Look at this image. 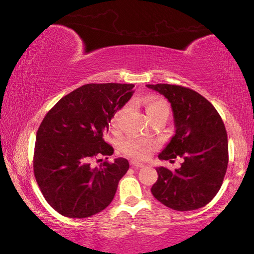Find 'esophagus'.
Returning a JSON list of instances; mask_svg holds the SVG:
<instances>
[{
	"instance_id": "34e87169",
	"label": "esophagus",
	"mask_w": 254,
	"mask_h": 254,
	"mask_svg": "<svg viewBox=\"0 0 254 254\" xmlns=\"http://www.w3.org/2000/svg\"><path fill=\"white\" fill-rule=\"evenodd\" d=\"M131 166L134 167V168H142V167H144L143 163H141L139 161H135V160L131 161Z\"/></svg>"
}]
</instances>
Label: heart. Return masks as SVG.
Listing matches in <instances>:
<instances>
[{
  "label": "heart",
  "instance_id": "obj_1",
  "mask_svg": "<svg viewBox=\"0 0 254 254\" xmlns=\"http://www.w3.org/2000/svg\"><path fill=\"white\" fill-rule=\"evenodd\" d=\"M143 104L145 106L150 120H153L159 117H167L169 115V105L165 100L154 96L145 97L143 100ZM127 112V107L118 110L113 114L111 120V127L113 130H119L121 127V121ZM122 151L127 156L131 157L136 160H145L151 153L157 149V143L152 140L141 139V137H127L122 142Z\"/></svg>",
  "mask_w": 254,
  "mask_h": 254
}]
</instances>
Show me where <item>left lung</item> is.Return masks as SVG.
<instances>
[{"label":"left lung","mask_w":254,"mask_h":254,"mask_svg":"<svg viewBox=\"0 0 254 254\" xmlns=\"http://www.w3.org/2000/svg\"><path fill=\"white\" fill-rule=\"evenodd\" d=\"M147 87L160 93L171 104L176 133L159 154L161 160L184 159L174 173L158 167L154 198L180 212L204 207L223 184L229 163L225 126L216 109L204 96L179 85L156 84Z\"/></svg>","instance_id":"8db88e82"}]
</instances>
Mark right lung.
<instances>
[{
	"label": "right lung",
	"instance_id": "1",
	"mask_svg": "<svg viewBox=\"0 0 254 254\" xmlns=\"http://www.w3.org/2000/svg\"><path fill=\"white\" fill-rule=\"evenodd\" d=\"M133 84H86L64 96L42 120L36 136L33 173L45 199L64 216L85 218L113 200L127 174L124 158L93 167L112 156L104 141L109 123L132 96ZM102 160V159H100Z\"/></svg>",
	"mask_w": 254,
	"mask_h": 254
}]
</instances>
